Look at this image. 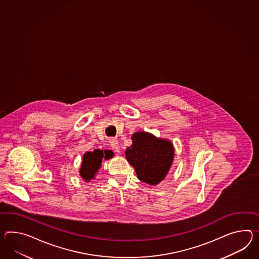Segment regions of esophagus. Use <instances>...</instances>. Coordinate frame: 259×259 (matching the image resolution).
<instances>
[{"label": "esophagus", "mask_w": 259, "mask_h": 259, "mask_svg": "<svg viewBox=\"0 0 259 259\" xmlns=\"http://www.w3.org/2000/svg\"><path fill=\"white\" fill-rule=\"evenodd\" d=\"M110 147H111V149L113 150L114 152H120V145H119V142L117 140L111 139L110 140Z\"/></svg>", "instance_id": "obj_1"}]
</instances>
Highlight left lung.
Instances as JSON below:
<instances>
[{
	"mask_svg": "<svg viewBox=\"0 0 259 259\" xmlns=\"http://www.w3.org/2000/svg\"><path fill=\"white\" fill-rule=\"evenodd\" d=\"M133 144L125 151V156L143 183L155 185L164 180L170 168L174 149L170 141L156 139L149 133L132 136Z\"/></svg>",
	"mask_w": 259,
	"mask_h": 259,
	"instance_id": "1",
	"label": "left lung"
}]
</instances>
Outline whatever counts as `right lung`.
<instances>
[{"label": "right lung", "mask_w": 259, "mask_h": 259, "mask_svg": "<svg viewBox=\"0 0 259 259\" xmlns=\"http://www.w3.org/2000/svg\"><path fill=\"white\" fill-rule=\"evenodd\" d=\"M113 156L110 151L95 150L94 152H86L83 156L82 164L80 168V176L86 182L95 178V173L101 166L103 159H109Z\"/></svg>", "instance_id": "obj_1"}]
</instances>
